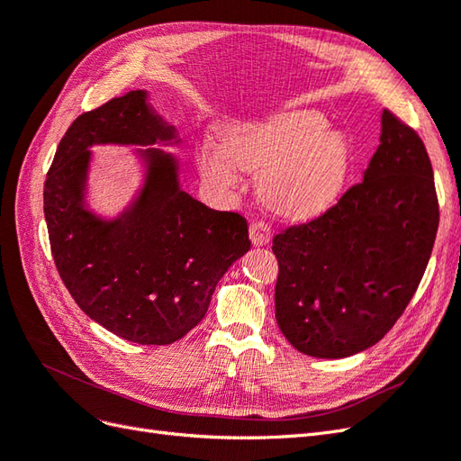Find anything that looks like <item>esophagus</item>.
<instances>
[{
    "mask_svg": "<svg viewBox=\"0 0 461 461\" xmlns=\"http://www.w3.org/2000/svg\"><path fill=\"white\" fill-rule=\"evenodd\" d=\"M249 240L254 246H267L271 240V227L267 222L256 221L249 225Z\"/></svg>",
    "mask_w": 461,
    "mask_h": 461,
    "instance_id": "esophagus-1",
    "label": "esophagus"
}]
</instances>
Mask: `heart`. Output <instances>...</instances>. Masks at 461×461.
I'll return each instance as SVG.
<instances>
[{
	"mask_svg": "<svg viewBox=\"0 0 461 461\" xmlns=\"http://www.w3.org/2000/svg\"><path fill=\"white\" fill-rule=\"evenodd\" d=\"M313 109H292L259 121L236 122L196 149L202 176L219 190H236L240 169L259 175V192L286 219H313L337 202L348 175L350 149L327 131Z\"/></svg>",
	"mask_w": 461,
	"mask_h": 461,
	"instance_id": "b5f03b06",
	"label": "heart"
}]
</instances>
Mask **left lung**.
<instances>
[{
  "mask_svg": "<svg viewBox=\"0 0 461 461\" xmlns=\"http://www.w3.org/2000/svg\"><path fill=\"white\" fill-rule=\"evenodd\" d=\"M438 202L427 149L384 109L361 185L325 215L273 239L275 317L298 352L340 359L393 329L429 263Z\"/></svg>",
  "mask_w": 461,
  "mask_h": 461,
  "instance_id": "obj_1",
  "label": "left lung"
}]
</instances>
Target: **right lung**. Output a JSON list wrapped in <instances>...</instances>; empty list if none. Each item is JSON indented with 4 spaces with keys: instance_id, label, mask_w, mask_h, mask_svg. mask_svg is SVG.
<instances>
[{
    "instance_id": "obj_1",
    "label": "right lung",
    "mask_w": 461,
    "mask_h": 461,
    "mask_svg": "<svg viewBox=\"0 0 461 461\" xmlns=\"http://www.w3.org/2000/svg\"><path fill=\"white\" fill-rule=\"evenodd\" d=\"M180 138L134 90L80 115L44 185L51 254L67 290L97 325L136 344H173L205 317L217 283L248 249L239 213L215 212L180 186ZM95 145H134L143 167L130 203H89Z\"/></svg>"
}]
</instances>
